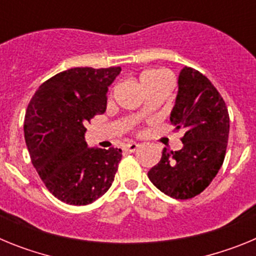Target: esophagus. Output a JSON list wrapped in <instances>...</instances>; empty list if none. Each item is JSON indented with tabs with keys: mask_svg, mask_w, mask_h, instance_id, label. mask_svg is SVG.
<instances>
[{
	"mask_svg": "<svg viewBox=\"0 0 256 256\" xmlns=\"http://www.w3.org/2000/svg\"><path fill=\"white\" fill-rule=\"evenodd\" d=\"M140 148L138 144H136V142H130V144H126V151H130V152H134L137 148Z\"/></svg>",
	"mask_w": 256,
	"mask_h": 256,
	"instance_id": "obj_1",
	"label": "esophagus"
}]
</instances>
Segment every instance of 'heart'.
I'll return each instance as SVG.
<instances>
[{
	"label": "heart",
	"instance_id": "b5f03b06",
	"mask_svg": "<svg viewBox=\"0 0 256 256\" xmlns=\"http://www.w3.org/2000/svg\"><path fill=\"white\" fill-rule=\"evenodd\" d=\"M160 76H164V74H162L160 72H158V70H146V72H144V73L141 74V76H140V82H141L142 84V83L148 82L151 79L160 78Z\"/></svg>",
	"mask_w": 256,
	"mask_h": 256
}]
</instances>
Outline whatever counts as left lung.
I'll list each match as a JSON object with an SVG mask.
<instances>
[{
  "instance_id": "8db88e82",
  "label": "left lung",
  "mask_w": 256,
  "mask_h": 256,
  "mask_svg": "<svg viewBox=\"0 0 256 256\" xmlns=\"http://www.w3.org/2000/svg\"><path fill=\"white\" fill-rule=\"evenodd\" d=\"M176 130H182L183 148L162 150L148 170L154 186L173 198L198 195L218 174L230 133V115L220 94L198 70L184 66L178 76V92L170 112Z\"/></svg>"
}]
</instances>
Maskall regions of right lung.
Here are the masks:
<instances>
[{
  "mask_svg": "<svg viewBox=\"0 0 256 256\" xmlns=\"http://www.w3.org/2000/svg\"><path fill=\"white\" fill-rule=\"evenodd\" d=\"M120 68H73L40 84L32 97L24 137L33 166L48 191L70 205H87L114 180L120 148H88L86 124L106 110L108 86Z\"/></svg>",
  "mask_w": 256,
  "mask_h": 256,
  "instance_id": "obj_1",
  "label": "right lung"
}]
</instances>
